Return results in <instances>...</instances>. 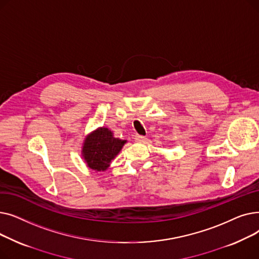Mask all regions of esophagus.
Here are the masks:
<instances>
[{"label":"esophagus","instance_id":"1","mask_svg":"<svg viewBox=\"0 0 259 259\" xmlns=\"http://www.w3.org/2000/svg\"><path fill=\"white\" fill-rule=\"evenodd\" d=\"M134 140H135V142H138V143H142V142H144V141L146 140V138L144 137V135L135 134V135H134Z\"/></svg>","mask_w":259,"mask_h":259}]
</instances>
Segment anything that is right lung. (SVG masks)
I'll list each match as a JSON object with an SVG mask.
<instances>
[{"label":"right lung","instance_id":"1","mask_svg":"<svg viewBox=\"0 0 259 259\" xmlns=\"http://www.w3.org/2000/svg\"><path fill=\"white\" fill-rule=\"evenodd\" d=\"M125 143L126 141L114 138L109 129L100 128L85 140L83 157L90 169L105 171Z\"/></svg>","mask_w":259,"mask_h":259}]
</instances>
